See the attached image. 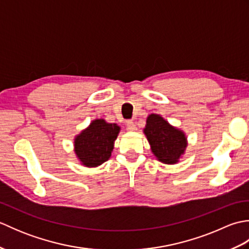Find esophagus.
Returning <instances> with one entry per match:
<instances>
[{
    "instance_id": "34e87169",
    "label": "esophagus",
    "mask_w": 249,
    "mask_h": 249,
    "mask_svg": "<svg viewBox=\"0 0 249 249\" xmlns=\"http://www.w3.org/2000/svg\"><path fill=\"white\" fill-rule=\"evenodd\" d=\"M137 129L136 124L134 122H127V130L128 131H135Z\"/></svg>"
}]
</instances>
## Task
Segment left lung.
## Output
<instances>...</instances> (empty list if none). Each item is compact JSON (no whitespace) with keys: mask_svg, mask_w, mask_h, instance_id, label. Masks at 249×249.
<instances>
[{"mask_svg":"<svg viewBox=\"0 0 249 249\" xmlns=\"http://www.w3.org/2000/svg\"><path fill=\"white\" fill-rule=\"evenodd\" d=\"M153 155L166 165H176L184 156L188 145L187 136L171 125L160 114L151 113L143 128Z\"/></svg>","mask_w":249,"mask_h":249,"instance_id":"left-lung-1","label":"left lung"}]
</instances>
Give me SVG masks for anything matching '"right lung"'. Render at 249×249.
<instances>
[{"mask_svg": "<svg viewBox=\"0 0 249 249\" xmlns=\"http://www.w3.org/2000/svg\"><path fill=\"white\" fill-rule=\"evenodd\" d=\"M121 127L105 119H95L73 138V152L82 166L98 167L107 161L114 149Z\"/></svg>", "mask_w": 249, "mask_h": 249, "instance_id": "add662e5", "label": "right lung"}]
</instances>
